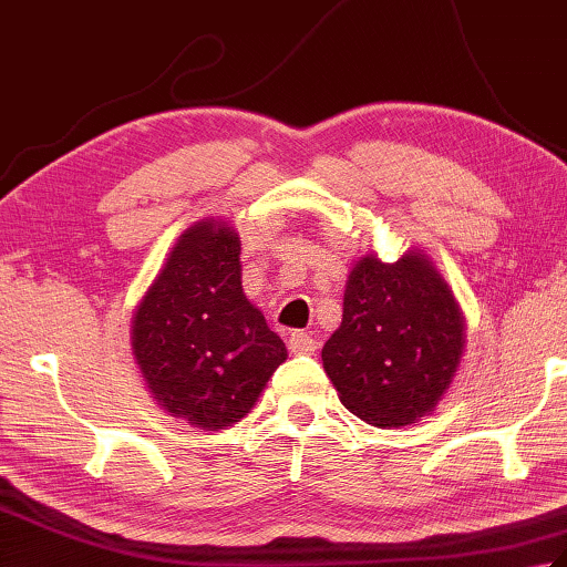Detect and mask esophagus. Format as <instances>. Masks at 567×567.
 Returning <instances> with one entry per match:
<instances>
[{
  "mask_svg": "<svg viewBox=\"0 0 567 567\" xmlns=\"http://www.w3.org/2000/svg\"><path fill=\"white\" fill-rule=\"evenodd\" d=\"M287 346L295 355H311L317 351V339L307 331H292L290 339H287Z\"/></svg>",
  "mask_w": 567,
  "mask_h": 567,
  "instance_id": "1",
  "label": "esophagus"
}]
</instances>
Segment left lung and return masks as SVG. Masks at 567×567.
Here are the masks:
<instances>
[{
  "instance_id": "left-lung-1",
  "label": "left lung",
  "mask_w": 567,
  "mask_h": 567,
  "mask_svg": "<svg viewBox=\"0 0 567 567\" xmlns=\"http://www.w3.org/2000/svg\"><path fill=\"white\" fill-rule=\"evenodd\" d=\"M463 343L461 311L426 256H365L348 275L343 321L321 360L348 412L404 426L439 404Z\"/></svg>"
}]
</instances>
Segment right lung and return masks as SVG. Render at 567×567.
<instances>
[{
    "label": "right lung",
    "instance_id": "right-lung-1",
    "mask_svg": "<svg viewBox=\"0 0 567 567\" xmlns=\"http://www.w3.org/2000/svg\"><path fill=\"white\" fill-rule=\"evenodd\" d=\"M240 240L199 221L177 238L136 309L131 341L155 400L216 431L244 419L287 348L240 290Z\"/></svg>",
    "mask_w": 567,
    "mask_h": 567
}]
</instances>
